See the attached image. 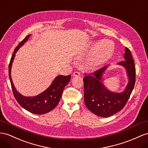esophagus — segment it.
I'll return each mask as SVG.
<instances>
[{"mask_svg": "<svg viewBox=\"0 0 148 148\" xmlns=\"http://www.w3.org/2000/svg\"><path fill=\"white\" fill-rule=\"evenodd\" d=\"M73 76L74 77H78V76H80V73H79V72H74L73 74Z\"/></svg>", "mask_w": 148, "mask_h": 148, "instance_id": "34e87169", "label": "esophagus"}]
</instances>
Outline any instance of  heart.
<instances>
[{
    "label": "heart",
    "mask_w": 148,
    "mask_h": 148,
    "mask_svg": "<svg viewBox=\"0 0 148 148\" xmlns=\"http://www.w3.org/2000/svg\"><path fill=\"white\" fill-rule=\"evenodd\" d=\"M111 43L109 40H102L98 43L90 52L88 62L86 63L85 67L88 70H93L104 64L110 59L112 54V49H109ZM86 50L79 53L78 57L80 58L84 54Z\"/></svg>",
    "instance_id": "heart-1"
}]
</instances>
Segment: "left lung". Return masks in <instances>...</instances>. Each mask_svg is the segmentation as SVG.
Masks as SVG:
<instances>
[{"instance_id": "1", "label": "left lung", "mask_w": 148, "mask_h": 148, "mask_svg": "<svg viewBox=\"0 0 148 148\" xmlns=\"http://www.w3.org/2000/svg\"><path fill=\"white\" fill-rule=\"evenodd\" d=\"M124 59V60L117 64L126 69L128 77L127 84L122 92L111 91L104 84L103 75L109 65L85 75L83 79L85 104L89 110L97 116L110 117L122 110L133 90L136 69L131 51L127 47L125 48Z\"/></svg>"}]
</instances>
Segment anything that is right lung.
I'll list each match as a JSON object with an SVG mask.
<instances>
[{"instance_id":"add662e5","label":"right lung","mask_w":148,"mask_h":148,"mask_svg":"<svg viewBox=\"0 0 148 148\" xmlns=\"http://www.w3.org/2000/svg\"><path fill=\"white\" fill-rule=\"evenodd\" d=\"M30 36L31 35L26 36L25 39L21 41L15 49L9 66V75L14 96L18 103L29 112L36 114H43L52 110L58 104L64 88L71 80V75L64 76L60 75L57 76L46 90L36 96L26 97L22 96L18 92L15 88L11 78V68L16 52L18 49L22 47L25 42H27Z\"/></svg>"}]
</instances>
